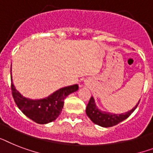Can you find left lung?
Returning a JSON list of instances; mask_svg holds the SVG:
<instances>
[{"mask_svg":"<svg viewBox=\"0 0 153 153\" xmlns=\"http://www.w3.org/2000/svg\"><path fill=\"white\" fill-rule=\"evenodd\" d=\"M139 102H140V100L136 105V106L134 107V108L130 111L125 113H121V114H115V113L108 112V111L100 110L97 106L94 97L92 96L91 98L89 99V101L86 107L85 112H86L88 117L94 123L97 124L98 126H102V127H111V126L117 125L118 123H120L122 121L127 119L132 114L133 111L137 108Z\"/></svg>","mask_w":153,"mask_h":153,"instance_id":"1","label":"left lung"}]
</instances>
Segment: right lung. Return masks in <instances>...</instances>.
Listing matches in <instances>:
<instances>
[{"mask_svg": "<svg viewBox=\"0 0 153 153\" xmlns=\"http://www.w3.org/2000/svg\"><path fill=\"white\" fill-rule=\"evenodd\" d=\"M11 88L12 97L18 108L26 116L39 124H46L56 120L64 107V101L69 94L76 92L79 85L74 84L59 89L47 97L32 100L23 97L12 82L11 66Z\"/></svg>", "mask_w": 153, "mask_h": 153, "instance_id": "right-lung-1", "label": "right lung"}]
</instances>
